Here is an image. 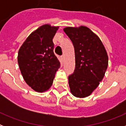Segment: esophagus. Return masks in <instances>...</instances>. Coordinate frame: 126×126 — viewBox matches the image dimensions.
Masks as SVG:
<instances>
[{
  "mask_svg": "<svg viewBox=\"0 0 126 126\" xmlns=\"http://www.w3.org/2000/svg\"><path fill=\"white\" fill-rule=\"evenodd\" d=\"M62 59H64V55H62Z\"/></svg>",
  "mask_w": 126,
  "mask_h": 126,
  "instance_id": "esophagus-1",
  "label": "esophagus"
}]
</instances>
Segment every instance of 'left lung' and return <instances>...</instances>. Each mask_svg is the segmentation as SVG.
<instances>
[{
    "mask_svg": "<svg viewBox=\"0 0 126 126\" xmlns=\"http://www.w3.org/2000/svg\"><path fill=\"white\" fill-rule=\"evenodd\" d=\"M64 31L75 52V69L68 78L70 90L76 97H86L103 79L108 67L107 53L100 39L88 28L66 27Z\"/></svg>",
    "mask_w": 126,
    "mask_h": 126,
    "instance_id": "1",
    "label": "left lung"
}]
</instances>
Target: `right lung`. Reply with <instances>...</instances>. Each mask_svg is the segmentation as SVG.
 I'll return each instance as SVG.
<instances>
[{
	"label": "right lung",
	"instance_id": "obj_1",
	"mask_svg": "<svg viewBox=\"0 0 126 126\" xmlns=\"http://www.w3.org/2000/svg\"><path fill=\"white\" fill-rule=\"evenodd\" d=\"M58 29L48 24L42 26L29 35L19 50L17 62L23 78L40 93L50 88L61 66L52 41Z\"/></svg>",
	"mask_w": 126,
	"mask_h": 126
}]
</instances>
